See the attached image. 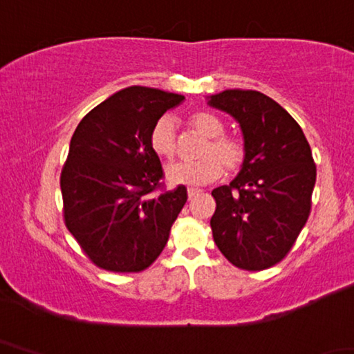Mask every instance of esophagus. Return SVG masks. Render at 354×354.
<instances>
[{
  "mask_svg": "<svg viewBox=\"0 0 354 354\" xmlns=\"http://www.w3.org/2000/svg\"><path fill=\"white\" fill-rule=\"evenodd\" d=\"M202 193V190H199V189H187V194H189V199H193V198H196L198 194H201Z\"/></svg>",
  "mask_w": 354,
  "mask_h": 354,
  "instance_id": "esophagus-1",
  "label": "esophagus"
}]
</instances>
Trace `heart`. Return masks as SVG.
Instances as JSON below:
<instances>
[{"mask_svg":"<svg viewBox=\"0 0 354 354\" xmlns=\"http://www.w3.org/2000/svg\"><path fill=\"white\" fill-rule=\"evenodd\" d=\"M190 124L208 140L199 147L198 160H189L171 164L165 170L167 179L173 184L202 185L219 179L227 167L228 173L240 170L246 149L242 140L225 133L222 120L208 111H196L190 115ZM150 147L153 152L164 158L173 160L178 155L176 123L171 115H162L150 131Z\"/></svg>","mask_w":354,"mask_h":354,"instance_id":"obj_1","label":"heart"}]
</instances>
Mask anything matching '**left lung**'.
Segmentation results:
<instances>
[{
    "instance_id": "1",
    "label": "left lung",
    "mask_w": 354,
    "mask_h": 354,
    "mask_svg": "<svg viewBox=\"0 0 354 354\" xmlns=\"http://www.w3.org/2000/svg\"><path fill=\"white\" fill-rule=\"evenodd\" d=\"M208 104L237 120L246 149L239 175L212 192L214 243L239 269H268L309 219L317 181L310 146L289 112L259 91L227 89Z\"/></svg>"
}]
</instances>
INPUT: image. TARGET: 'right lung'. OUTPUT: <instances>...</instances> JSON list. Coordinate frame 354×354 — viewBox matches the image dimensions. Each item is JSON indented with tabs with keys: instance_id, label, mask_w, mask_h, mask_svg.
I'll list each match as a JSON object with an SVG mask.
<instances>
[{
	"instance_id": "right-lung-1",
	"label": "right lung",
	"mask_w": 354,
	"mask_h": 354,
	"mask_svg": "<svg viewBox=\"0 0 354 354\" xmlns=\"http://www.w3.org/2000/svg\"><path fill=\"white\" fill-rule=\"evenodd\" d=\"M183 100L156 88H124L89 111L73 133L61 173L64 219L100 269L141 272L167 243L187 189L162 190L150 131Z\"/></svg>"
}]
</instances>
